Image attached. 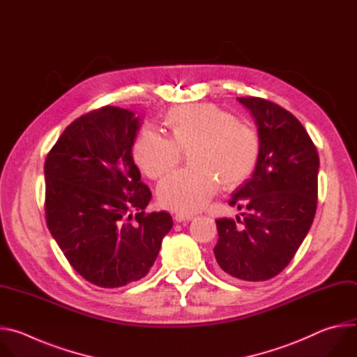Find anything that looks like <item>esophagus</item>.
Instances as JSON below:
<instances>
[{
	"label": "esophagus",
	"instance_id": "obj_1",
	"mask_svg": "<svg viewBox=\"0 0 357 357\" xmlns=\"http://www.w3.org/2000/svg\"><path fill=\"white\" fill-rule=\"evenodd\" d=\"M193 219V215H189V213H176L175 215V220L176 222H189Z\"/></svg>",
	"mask_w": 357,
	"mask_h": 357
}]
</instances>
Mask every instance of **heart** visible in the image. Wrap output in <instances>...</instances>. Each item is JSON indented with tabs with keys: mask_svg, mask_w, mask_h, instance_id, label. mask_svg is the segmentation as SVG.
<instances>
[{
	"mask_svg": "<svg viewBox=\"0 0 357 357\" xmlns=\"http://www.w3.org/2000/svg\"><path fill=\"white\" fill-rule=\"evenodd\" d=\"M167 126L171 138L146 128L132 145L134 162L152 179L172 171L182 151H190L188 161L192 167L171 174L157 189L165 209L196 212L215 196L219 182L226 188L237 186L259 162V131L213 105L176 107L168 113Z\"/></svg>",
	"mask_w": 357,
	"mask_h": 357,
	"instance_id": "obj_1",
	"label": "heart"
}]
</instances>
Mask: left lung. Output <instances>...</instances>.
<instances>
[{
  "instance_id": "1",
  "label": "left lung",
  "mask_w": 357,
  "mask_h": 357,
  "mask_svg": "<svg viewBox=\"0 0 357 357\" xmlns=\"http://www.w3.org/2000/svg\"><path fill=\"white\" fill-rule=\"evenodd\" d=\"M259 127L261 151L250 179L230 206L243 219H218L215 257L220 270L241 281L280 274L308 234L317 212L319 155L307 130L289 112L260 97H237Z\"/></svg>"
}]
</instances>
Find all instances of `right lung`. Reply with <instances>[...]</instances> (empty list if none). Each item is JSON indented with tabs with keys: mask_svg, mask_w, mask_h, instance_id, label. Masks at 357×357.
Listing matches in <instances>:
<instances>
[{
	"mask_svg": "<svg viewBox=\"0 0 357 357\" xmlns=\"http://www.w3.org/2000/svg\"><path fill=\"white\" fill-rule=\"evenodd\" d=\"M139 126L126 109L93 110L66 127L45 161L47 229L70 266L101 288L145 277L174 225L167 212L145 213L152 195L131 154Z\"/></svg>",
	"mask_w": 357,
	"mask_h": 357,
	"instance_id": "right-lung-1",
	"label": "right lung"
}]
</instances>
